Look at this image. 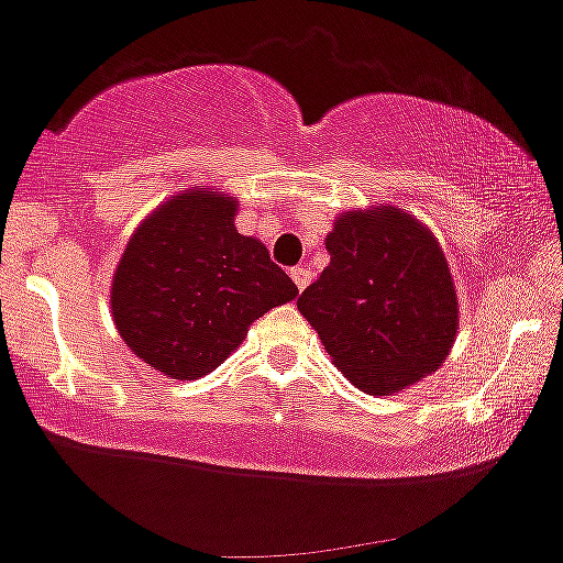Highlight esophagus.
<instances>
[{"mask_svg":"<svg viewBox=\"0 0 563 563\" xmlns=\"http://www.w3.org/2000/svg\"><path fill=\"white\" fill-rule=\"evenodd\" d=\"M291 277H294V283H296V288H299V291H305L307 283L312 280L310 269H305V267H294V269H291Z\"/></svg>","mask_w":563,"mask_h":563,"instance_id":"obj_1","label":"esophagus"}]
</instances>
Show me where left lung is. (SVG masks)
<instances>
[{
    "instance_id": "8db88e82",
    "label": "left lung",
    "mask_w": 563,
    "mask_h": 563,
    "mask_svg": "<svg viewBox=\"0 0 563 563\" xmlns=\"http://www.w3.org/2000/svg\"><path fill=\"white\" fill-rule=\"evenodd\" d=\"M331 264L299 312L357 390L393 395L432 374L460 325L452 272L422 221L395 206L347 211L325 238Z\"/></svg>"
}]
</instances>
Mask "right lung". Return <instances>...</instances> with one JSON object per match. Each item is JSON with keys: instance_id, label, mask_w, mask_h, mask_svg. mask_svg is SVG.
I'll return each mask as SVG.
<instances>
[{"instance_id": "add662e5", "label": "right lung", "mask_w": 563, "mask_h": 563, "mask_svg": "<svg viewBox=\"0 0 563 563\" xmlns=\"http://www.w3.org/2000/svg\"><path fill=\"white\" fill-rule=\"evenodd\" d=\"M234 213L230 195H173L141 221L114 269L117 333L170 379L211 374L253 320L299 294L262 240L238 232Z\"/></svg>"}]
</instances>
